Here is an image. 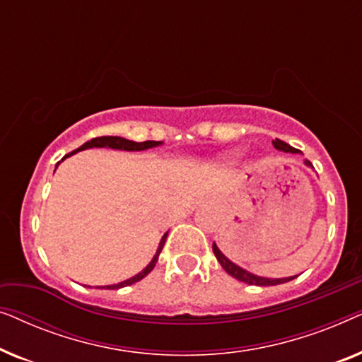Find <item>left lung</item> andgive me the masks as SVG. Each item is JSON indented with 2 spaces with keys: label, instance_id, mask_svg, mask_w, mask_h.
Masks as SVG:
<instances>
[{
  "label": "left lung",
  "instance_id": "left-lung-1",
  "mask_svg": "<svg viewBox=\"0 0 362 362\" xmlns=\"http://www.w3.org/2000/svg\"><path fill=\"white\" fill-rule=\"evenodd\" d=\"M274 146L276 150L280 151H285V153H298V150L293 146H290L288 143L279 140V138H275L274 141ZM306 166H311L310 161H305ZM212 250H214V255L216 259L219 260V264L222 265V269H224L227 274L230 276H234V279L244 281V284H249V285H257V286H270V285H280V284H285V281H290L293 280L295 276H288V279H264V276H259V275H254L250 274V272H247L244 269H240L239 265H235L234 262H230L227 257L222 254V252L217 249L216 244H212Z\"/></svg>",
  "mask_w": 362,
  "mask_h": 362
}]
</instances>
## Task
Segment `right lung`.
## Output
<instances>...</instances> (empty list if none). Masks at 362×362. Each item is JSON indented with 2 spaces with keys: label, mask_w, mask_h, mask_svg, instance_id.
<instances>
[{
  "label": "right lung",
  "mask_w": 362,
  "mask_h": 362,
  "mask_svg": "<svg viewBox=\"0 0 362 362\" xmlns=\"http://www.w3.org/2000/svg\"><path fill=\"white\" fill-rule=\"evenodd\" d=\"M158 145H161V141H141V143H136V141H132V140H127V138H122V136H98V138H92L90 141L83 143L81 148H77V150H74L72 153H69L64 158L67 156H72L76 155L77 151H82V150H87V148H112V150H125V151H143V150H148V148H155ZM62 158V160H64ZM59 165V163H57ZM166 237H168V232L165 235H163V239L160 242V247H158L155 257H153V260L148 264L145 269H143L140 274H136L135 276H132V279H128L125 281H120V284H115V285H105V286H97V288H107V290H117V288H123V286H128V285H133L136 284V281H140L141 279H145V276L150 274V272L155 269L156 262H158V257H160L161 250H163V245H165L166 242Z\"/></svg>",
  "instance_id": "right-lung-1"
}]
</instances>
